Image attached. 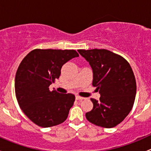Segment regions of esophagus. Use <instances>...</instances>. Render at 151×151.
<instances>
[{
	"mask_svg": "<svg viewBox=\"0 0 151 151\" xmlns=\"http://www.w3.org/2000/svg\"><path fill=\"white\" fill-rule=\"evenodd\" d=\"M76 99H77V100H83V99H84V98H83V97L80 96H76Z\"/></svg>",
	"mask_w": 151,
	"mask_h": 151,
	"instance_id": "1",
	"label": "esophagus"
}]
</instances>
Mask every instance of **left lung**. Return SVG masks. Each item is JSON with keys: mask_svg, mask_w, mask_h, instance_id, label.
Returning a JSON list of instances; mask_svg holds the SVG:
<instances>
[{"mask_svg": "<svg viewBox=\"0 0 151 151\" xmlns=\"http://www.w3.org/2000/svg\"><path fill=\"white\" fill-rule=\"evenodd\" d=\"M93 70V86L101 95L91 99V111L87 120L96 126L112 128L121 123L133 107L137 92L136 80L129 62L122 56L104 49L78 50Z\"/></svg>", "mask_w": 151, "mask_h": 151, "instance_id": "obj_1", "label": "left lung"}]
</instances>
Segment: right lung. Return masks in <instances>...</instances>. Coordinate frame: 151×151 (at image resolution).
I'll return each instance as SVG.
<instances>
[{"mask_svg": "<svg viewBox=\"0 0 151 151\" xmlns=\"http://www.w3.org/2000/svg\"><path fill=\"white\" fill-rule=\"evenodd\" d=\"M79 54L74 50L35 49L21 61L15 76V94L19 107L37 126L47 128L63 123L75 96L50 91L62 66Z\"/></svg>", "mask_w": 151, "mask_h": 151, "instance_id": "obj_1", "label": "right lung"}]
</instances>
